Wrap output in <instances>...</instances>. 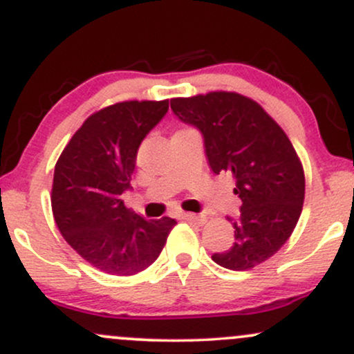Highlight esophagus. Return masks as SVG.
Here are the masks:
<instances>
[{
	"label": "esophagus",
	"instance_id": "34e87169",
	"mask_svg": "<svg viewBox=\"0 0 354 354\" xmlns=\"http://www.w3.org/2000/svg\"><path fill=\"white\" fill-rule=\"evenodd\" d=\"M181 219H185V221H189V223H194V225H206V221H208V218L205 216V214H194V213H183L181 214Z\"/></svg>",
	"mask_w": 354,
	"mask_h": 354
}]
</instances>
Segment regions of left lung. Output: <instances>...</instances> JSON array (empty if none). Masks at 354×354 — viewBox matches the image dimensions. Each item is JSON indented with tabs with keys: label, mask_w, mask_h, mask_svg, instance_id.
<instances>
[{
	"label": "left lung",
	"mask_w": 354,
	"mask_h": 354,
	"mask_svg": "<svg viewBox=\"0 0 354 354\" xmlns=\"http://www.w3.org/2000/svg\"><path fill=\"white\" fill-rule=\"evenodd\" d=\"M171 109L203 133L211 169L233 174L241 200L234 243L211 258L233 271L261 265L288 241L303 209L304 171L290 138L261 104L234 91L173 98Z\"/></svg>",
	"instance_id": "obj_1"
}]
</instances>
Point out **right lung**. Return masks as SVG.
<instances>
[{
    "mask_svg": "<svg viewBox=\"0 0 354 354\" xmlns=\"http://www.w3.org/2000/svg\"><path fill=\"white\" fill-rule=\"evenodd\" d=\"M168 111L163 101H121L84 120L55 166L51 208L68 245L91 266L131 276L151 266L176 219H145L124 206L145 136Z\"/></svg>",
    "mask_w": 354,
    "mask_h": 354,
    "instance_id": "add662e5",
    "label": "right lung"
}]
</instances>
